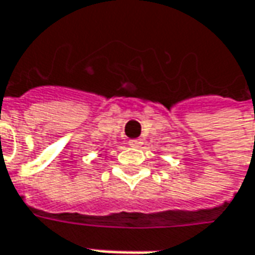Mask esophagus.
Here are the masks:
<instances>
[{"mask_svg": "<svg viewBox=\"0 0 255 255\" xmlns=\"http://www.w3.org/2000/svg\"><path fill=\"white\" fill-rule=\"evenodd\" d=\"M129 144H130L131 147H140V146L143 144V140H141V139H131V140H129Z\"/></svg>", "mask_w": 255, "mask_h": 255, "instance_id": "1", "label": "esophagus"}]
</instances>
